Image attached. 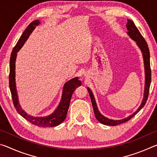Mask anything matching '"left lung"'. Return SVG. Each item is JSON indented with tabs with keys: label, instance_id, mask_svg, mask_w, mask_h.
Segmentation results:
<instances>
[{
	"label": "left lung",
	"instance_id": "obj_1",
	"mask_svg": "<svg viewBox=\"0 0 157 157\" xmlns=\"http://www.w3.org/2000/svg\"><path fill=\"white\" fill-rule=\"evenodd\" d=\"M126 27L127 28V30H128V32H127V34L129 36L130 38L136 42L137 46L139 47V48L140 49V50H141L142 54H143V61H144L145 75V90H144L143 99L141 104L140 105V107L134 113H132V115L127 117L125 118L122 119V120L115 121V120H112V119H109L100 113V112L98 109V106L96 104V102H95L94 94H93L91 89L89 88H87V90H88L89 94L90 95V98H91V100L92 106L94 110L95 118H96L97 120L99 121L100 123H102L103 124H107V125H110V126H115L123 123H125V122L128 121L132 118H133V117L136 115V114L145 106L148 98L149 91H150V83H151V68H150V50H149V48H148L147 44V42L145 41V39L143 38V36L141 35V34L140 33L139 30H138V28L136 27L134 23L133 22L132 20L127 19V23L126 25Z\"/></svg>",
	"mask_w": 157,
	"mask_h": 157
}]
</instances>
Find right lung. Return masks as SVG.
I'll use <instances>...</instances> for the list:
<instances>
[{
  "mask_svg": "<svg viewBox=\"0 0 157 157\" xmlns=\"http://www.w3.org/2000/svg\"><path fill=\"white\" fill-rule=\"evenodd\" d=\"M39 23H40V21L39 20H35L30 23V25L28 26L27 28L23 33L22 35L21 36L17 44H16L14 49L12 50L10 62V91H11L13 103H14L16 110L25 120H27L32 124H34V125L39 127H55L59 125V124L62 123L65 120L69 108V105H70L71 97H72V95L75 89L77 87L81 85V81L78 80V78L77 77V78H74L66 82L63 88L62 99H61L59 104L54 112L49 116L45 117H33L28 115L21 108V105H19V102H18V94L15 82L16 59H17V55L18 50L22 48L25 42L27 41L29 36L33 33V31L36 28V26L39 25Z\"/></svg>",
  "mask_w": 157,
  "mask_h": 157,
  "instance_id": "add662e5",
  "label": "right lung"
}]
</instances>
